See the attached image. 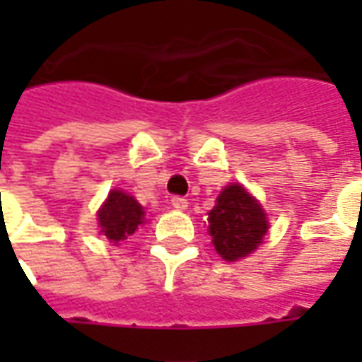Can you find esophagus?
<instances>
[{
  "label": "esophagus",
  "mask_w": 362,
  "mask_h": 362,
  "mask_svg": "<svg viewBox=\"0 0 362 362\" xmlns=\"http://www.w3.org/2000/svg\"><path fill=\"white\" fill-rule=\"evenodd\" d=\"M170 204H173L174 209H178V211H184V209L188 207V199H184V197H180V196H174L173 199H170Z\"/></svg>",
  "instance_id": "1"
}]
</instances>
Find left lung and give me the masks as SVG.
<instances>
[{
	"mask_svg": "<svg viewBox=\"0 0 362 362\" xmlns=\"http://www.w3.org/2000/svg\"><path fill=\"white\" fill-rule=\"evenodd\" d=\"M267 217L262 205L240 186L223 189L209 211V235L221 258L235 262L259 246L267 233Z\"/></svg>",
	"mask_w": 362,
	"mask_h": 362,
	"instance_id": "8db88e82",
	"label": "left lung"
}]
</instances>
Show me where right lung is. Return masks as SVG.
<instances>
[{"mask_svg":"<svg viewBox=\"0 0 362 362\" xmlns=\"http://www.w3.org/2000/svg\"><path fill=\"white\" fill-rule=\"evenodd\" d=\"M143 215H145L143 207L134 197L119 189H112L103 209L98 211V223L103 228L100 233L108 238V243H124L141 225Z\"/></svg>","mask_w":362,"mask_h":362,"instance_id":"1","label":"right lung"}]
</instances>
